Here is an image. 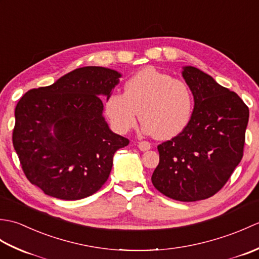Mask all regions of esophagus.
Listing matches in <instances>:
<instances>
[{
	"mask_svg": "<svg viewBox=\"0 0 259 259\" xmlns=\"http://www.w3.org/2000/svg\"><path fill=\"white\" fill-rule=\"evenodd\" d=\"M138 148L141 151H148L151 149V145L148 141H140L138 144Z\"/></svg>",
	"mask_w": 259,
	"mask_h": 259,
	"instance_id": "34e87169",
	"label": "esophagus"
}]
</instances>
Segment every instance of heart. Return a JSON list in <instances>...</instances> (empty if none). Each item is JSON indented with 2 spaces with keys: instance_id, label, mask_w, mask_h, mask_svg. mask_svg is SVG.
Listing matches in <instances>:
<instances>
[{
  "instance_id": "1",
  "label": "heart",
  "mask_w": 259,
  "mask_h": 259,
  "mask_svg": "<svg viewBox=\"0 0 259 259\" xmlns=\"http://www.w3.org/2000/svg\"><path fill=\"white\" fill-rule=\"evenodd\" d=\"M194 98L189 87L152 67L131 76L124 84V93L112 91L104 101V111L114 131L128 133L140 113L142 133L157 135L160 139H171L183 133L190 122Z\"/></svg>"
}]
</instances>
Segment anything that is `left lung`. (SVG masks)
<instances>
[{
    "instance_id": "left-lung-1",
    "label": "left lung",
    "mask_w": 259,
    "mask_h": 259,
    "mask_svg": "<svg viewBox=\"0 0 259 259\" xmlns=\"http://www.w3.org/2000/svg\"><path fill=\"white\" fill-rule=\"evenodd\" d=\"M194 111L180 135L158 146L152 184L179 201L207 199L223 188L243 158L249 110L237 93L191 65L183 67Z\"/></svg>"
}]
</instances>
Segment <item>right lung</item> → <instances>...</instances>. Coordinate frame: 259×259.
Listing matches in <instances>:
<instances>
[{
  "instance_id": "obj_1",
  "label": "right lung",
  "mask_w": 259,
  "mask_h": 259,
  "mask_svg": "<svg viewBox=\"0 0 259 259\" xmlns=\"http://www.w3.org/2000/svg\"><path fill=\"white\" fill-rule=\"evenodd\" d=\"M120 78L112 69L83 67L20 99L13 146L26 178L46 195L79 200L109 178L115 151L129 140L109 128L101 97Z\"/></svg>"
}]
</instances>
